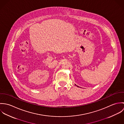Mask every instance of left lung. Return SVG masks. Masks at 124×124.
Listing matches in <instances>:
<instances>
[{
  "mask_svg": "<svg viewBox=\"0 0 124 124\" xmlns=\"http://www.w3.org/2000/svg\"><path fill=\"white\" fill-rule=\"evenodd\" d=\"M77 87H79V86H77Z\"/></svg>",
  "mask_w": 124,
  "mask_h": 124,
  "instance_id": "left-lung-1",
  "label": "left lung"
}]
</instances>
